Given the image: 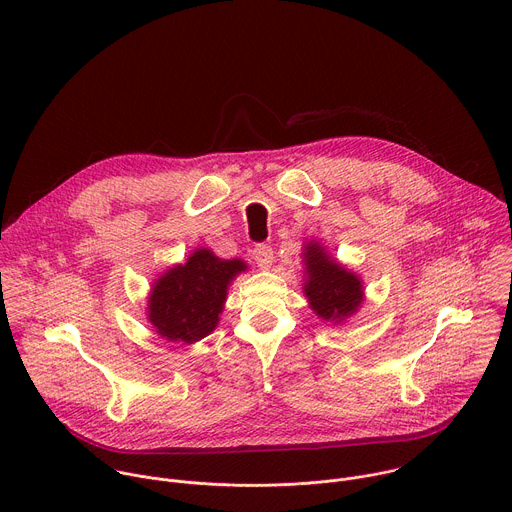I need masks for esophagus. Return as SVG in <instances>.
Listing matches in <instances>:
<instances>
[{
  "instance_id": "34e87169",
  "label": "esophagus",
  "mask_w": 512,
  "mask_h": 512,
  "mask_svg": "<svg viewBox=\"0 0 512 512\" xmlns=\"http://www.w3.org/2000/svg\"><path fill=\"white\" fill-rule=\"evenodd\" d=\"M253 259L261 269H269L273 263V249L269 245H257L253 249Z\"/></svg>"
}]
</instances>
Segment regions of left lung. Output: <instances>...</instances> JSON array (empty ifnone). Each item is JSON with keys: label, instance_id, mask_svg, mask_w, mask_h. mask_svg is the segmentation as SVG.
<instances>
[{"label": "left lung", "instance_id": "left-lung-1", "mask_svg": "<svg viewBox=\"0 0 512 512\" xmlns=\"http://www.w3.org/2000/svg\"><path fill=\"white\" fill-rule=\"evenodd\" d=\"M304 296L324 322L344 324L364 302L362 279L332 257L318 241L304 245Z\"/></svg>", "mask_w": 512, "mask_h": 512}]
</instances>
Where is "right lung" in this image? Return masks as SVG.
I'll list each match as a JSON object with an SVG mask.
<instances>
[{
	"label": "right lung",
	"mask_w": 512,
	"mask_h": 512,
	"mask_svg": "<svg viewBox=\"0 0 512 512\" xmlns=\"http://www.w3.org/2000/svg\"><path fill=\"white\" fill-rule=\"evenodd\" d=\"M243 259H221L208 247L168 267L148 296V322L170 342L194 344L221 322L229 285L247 271Z\"/></svg>",
	"instance_id": "1"
}]
</instances>
